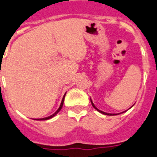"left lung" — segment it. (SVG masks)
<instances>
[{"label": "left lung", "instance_id": "left-lung-1", "mask_svg": "<svg viewBox=\"0 0 157 157\" xmlns=\"http://www.w3.org/2000/svg\"><path fill=\"white\" fill-rule=\"evenodd\" d=\"M91 102H92V107H93V108H94V109H97V110H98V111L99 113H103V114H105V115H110V116H111V115H117L116 113H108L102 112V111H101V110H99V109H98V108H96V106L94 105V104H93V102H92V99H91ZM123 113H124V112H123ZM118 114H119V113H118Z\"/></svg>", "mask_w": 157, "mask_h": 157}]
</instances>
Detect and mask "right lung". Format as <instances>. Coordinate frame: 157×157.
<instances>
[{"label":"right lung","instance_id":"obj_1","mask_svg":"<svg viewBox=\"0 0 157 157\" xmlns=\"http://www.w3.org/2000/svg\"><path fill=\"white\" fill-rule=\"evenodd\" d=\"M65 94L64 95V97H63V99H62L61 101V103H60V106H59V108L58 109H57V111L55 113H53L52 115L48 116V117H46V118H36V120H48V119H49V118H53L54 116H55L57 113H58L59 111H60V109H62V107H63V103H64V99H65Z\"/></svg>","mask_w":157,"mask_h":157}]
</instances>
